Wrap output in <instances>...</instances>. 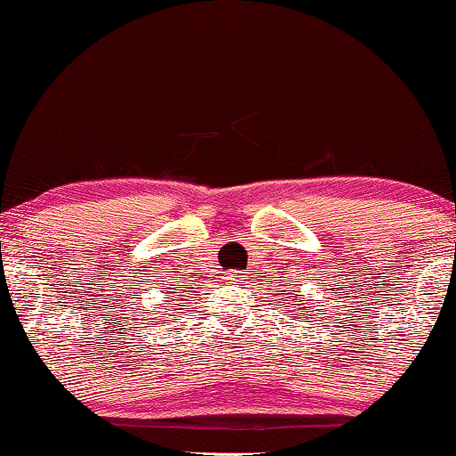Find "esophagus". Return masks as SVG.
Returning <instances> with one entry per match:
<instances>
[{"label": "esophagus", "instance_id": "1", "mask_svg": "<svg viewBox=\"0 0 456 456\" xmlns=\"http://www.w3.org/2000/svg\"><path fill=\"white\" fill-rule=\"evenodd\" d=\"M230 283H234V281H239L240 279V273L239 271H232V273H228V277H226Z\"/></svg>", "mask_w": 456, "mask_h": 456}]
</instances>
